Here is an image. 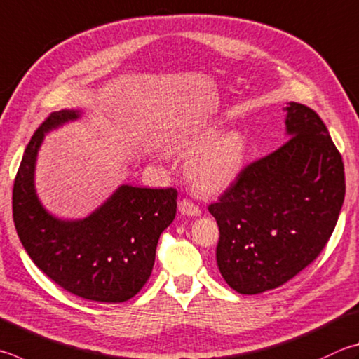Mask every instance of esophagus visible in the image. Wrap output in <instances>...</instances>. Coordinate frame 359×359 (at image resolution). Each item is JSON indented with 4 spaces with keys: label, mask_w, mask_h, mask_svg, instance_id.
I'll return each instance as SVG.
<instances>
[{
    "label": "esophagus",
    "mask_w": 359,
    "mask_h": 359,
    "mask_svg": "<svg viewBox=\"0 0 359 359\" xmlns=\"http://www.w3.org/2000/svg\"><path fill=\"white\" fill-rule=\"evenodd\" d=\"M179 212L182 215H187V217H199L201 208L196 204H193L190 199H182L179 202Z\"/></svg>",
    "instance_id": "1"
}]
</instances>
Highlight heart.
I'll use <instances>...</instances> for the list:
<instances>
[{
	"label": "heart",
	"mask_w": 359,
	"mask_h": 359,
	"mask_svg": "<svg viewBox=\"0 0 359 359\" xmlns=\"http://www.w3.org/2000/svg\"><path fill=\"white\" fill-rule=\"evenodd\" d=\"M217 135L215 130H207L190 142L198 149ZM246 158L245 136L238 132H229L208 142L187 165V179L204 194L224 191L238 179L243 171Z\"/></svg>",
	"instance_id": "b5f03b06"
}]
</instances>
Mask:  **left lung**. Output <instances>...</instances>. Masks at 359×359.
<instances>
[{
    "label": "left lung",
    "mask_w": 359,
    "mask_h": 359,
    "mask_svg": "<svg viewBox=\"0 0 359 359\" xmlns=\"http://www.w3.org/2000/svg\"><path fill=\"white\" fill-rule=\"evenodd\" d=\"M284 111L289 140L208 205L219 273L243 295L276 289L314 262L345 198L342 157L320 117L295 102Z\"/></svg>",
    "instance_id": "1"
}]
</instances>
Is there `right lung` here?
<instances>
[{
  "label": "right lung",
  "instance_id": "add662e5",
  "mask_svg": "<svg viewBox=\"0 0 359 359\" xmlns=\"http://www.w3.org/2000/svg\"><path fill=\"white\" fill-rule=\"evenodd\" d=\"M80 114L51 113L26 146L12 191L15 229L37 269L64 290L99 303H122L151 276L158 238L175 217L177 190L121 185L86 218L53 217L36 193L37 154L45 133Z\"/></svg>",
  "mask_w": 359,
  "mask_h": 359
}]
</instances>
